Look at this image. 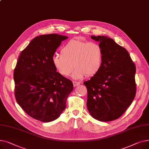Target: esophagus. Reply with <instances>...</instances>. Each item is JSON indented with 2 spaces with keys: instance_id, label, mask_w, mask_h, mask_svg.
<instances>
[{
  "instance_id": "obj_1",
  "label": "esophagus",
  "mask_w": 149,
  "mask_h": 149,
  "mask_svg": "<svg viewBox=\"0 0 149 149\" xmlns=\"http://www.w3.org/2000/svg\"><path fill=\"white\" fill-rule=\"evenodd\" d=\"M73 86H77V85H80V83H79V82H76V81H73Z\"/></svg>"
}]
</instances>
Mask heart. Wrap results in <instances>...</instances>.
Here are the masks:
<instances>
[{"mask_svg": "<svg viewBox=\"0 0 149 149\" xmlns=\"http://www.w3.org/2000/svg\"><path fill=\"white\" fill-rule=\"evenodd\" d=\"M61 53V55L55 54L53 56L52 62L64 76L70 74L73 66L74 79H79L85 75L93 76L99 72L102 65V49L96 42L72 40L62 47Z\"/></svg>", "mask_w": 149, "mask_h": 149, "instance_id": "heart-1", "label": "heart"}]
</instances>
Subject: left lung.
<instances>
[{"label": "left lung", "mask_w": 149, "mask_h": 149, "mask_svg": "<svg viewBox=\"0 0 149 149\" xmlns=\"http://www.w3.org/2000/svg\"><path fill=\"white\" fill-rule=\"evenodd\" d=\"M103 51L99 72L85 81L86 106L91 116L111 121L123 114L136 94V67L126 49L106 36H91Z\"/></svg>", "instance_id": "8db88e82"}]
</instances>
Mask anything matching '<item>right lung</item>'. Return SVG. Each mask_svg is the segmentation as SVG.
Returning <instances> with one entry per match:
<instances>
[{"mask_svg": "<svg viewBox=\"0 0 149 149\" xmlns=\"http://www.w3.org/2000/svg\"><path fill=\"white\" fill-rule=\"evenodd\" d=\"M66 36H40L22 51L14 72V94L23 110L33 118L50 122L66 107L73 82L56 72L52 58Z\"/></svg>", "mask_w": 149, "mask_h": 149, "instance_id": "1", "label": "right lung"}]
</instances>
